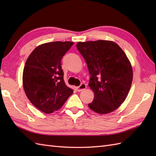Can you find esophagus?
<instances>
[{
    "instance_id": "34e87169",
    "label": "esophagus",
    "mask_w": 156,
    "mask_h": 156,
    "mask_svg": "<svg viewBox=\"0 0 156 156\" xmlns=\"http://www.w3.org/2000/svg\"><path fill=\"white\" fill-rule=\"evenodd\" d=\"M86 88H87V85H86V84L81 83V84L79 86V87H78L77 88H76V89H77V91L78 92H80L82 90H84V89H86Z\"/></svg>"
}]
</instances>
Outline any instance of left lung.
Returning a JSON list of instances; mask_svg holds the SVG:
<instances>
[{"instance_id": "left-lung-1", "label": "left lung", "mask_w": 156, "mask_h": 156, "mask_svg": "<svg viewBox=\"0 0 156 156\" xmlns=\"http://www.w3.org/2000/svg\"><path fill=\"white\" fill-rule=\"evenodd\" d=\"M76 47L87 62L90 75L88 86L94 93L89 108L103 115L115 111L127 98L133 80L127 55L111 41L78 42Z\"/></svg>"}]
</instances>
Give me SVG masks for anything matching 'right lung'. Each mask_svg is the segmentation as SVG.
<instances>
[{
	"label": "right lung",
	"instance_id": "1",
	"mask_svg": "<svg viewBox=\"0 0 156 156\" xmlns=\"http://www.w3.org/2000/svg\"><path fill=\"white\" fill-rule=\"evenodd\" d=\"M74 44L70 41H54L37 46L29 55L23 74V88L28 99L45 113L60 108L72 88L66 85L61 60Z\"/></svg>",
	"mask_w": 156,
	"mask_h": 156
}]
</instances>
